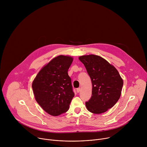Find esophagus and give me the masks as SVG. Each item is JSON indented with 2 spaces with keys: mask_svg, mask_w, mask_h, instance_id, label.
Here are the masks:
<instances>
[{
  "mask_svg": "<svg viewBox=\"0 0 147 147\" xmlns=\"http://www.w3.org/2000/svg\"><path fill=\"white\" fill-rule=\"evenodd\" d=\"M80 91H81V88H78L77 89V92L78 93V92H80Z\"/></svg>",
  "mask_w": 147,
  "mask_h": 147,
  "instance_id": "1",
  "label": "esophagus"
}]
</instances>
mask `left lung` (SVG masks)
Returning <instances> with one entry per match:
<instances>
[{"label": "left lung", "instance_id": "obj_1", "mask_svg": "<svg viewBox=\"0 0 147 147\" xmlns=\"http://www.w3.org/2000/svg\"><path fill=\"white\" fill-rule=\"evenodd\" d=\"M86 68L92 85V96L86 102L88 111L100 114L112 108L119 99L123 81L117 70L102 57L83 55L78 57Z\"/></svg>", "mask_w": 147, "mask_h": 147}]
</instances>
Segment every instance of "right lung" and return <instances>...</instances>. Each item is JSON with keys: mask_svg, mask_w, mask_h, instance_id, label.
Returning a JSON list of instances; mask_svg holds the SVG:
<instances>
[{"mask_svg": "<svg viewBox=\"0 0 147 147\" xmlns=\"http://www.w3.org/2000/svg\"><path fill=\"white\" fill-rule=\"evenodd\" d=\"M73 60L69 56L54 57L40 69L32 82L36 101L51 116L66 112L74 96L67 73Z\"/></svg>", "mask_w": 147, "mask_h": 147, "instance_id": "add662e5", "label": "right lung"}]
</instances>
